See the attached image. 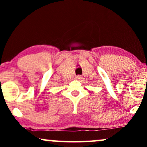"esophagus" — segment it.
Wrapping results in <instances>:
<instances>
[{
  "label": "esophagus",
  "mask_w": 147,
  "mask_h": 147,
  "mask_svg": "<svg viewBox=\"0 0 147 147\" xmlns=\"http://www.w3.org/2000/svg\"><path fill=\"white\" fill-rule=\"evenodd\" d=\"M76 80H82V76L78 75V76H76Z\"/></svg>",
  "instance_id": "obj_1"
}]
</instances>
